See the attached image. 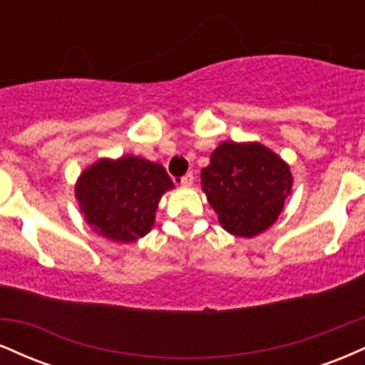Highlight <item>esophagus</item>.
Segmentation results:
<instances>
[{"label": "esophagus", "instance_id": "34e87169", "mask_svg": "<svg viewBox=\"0 0 365 365\" xmlns=\"http://www.w3.org/2000/svg\"><path fill=\"white\" fill-rule=\"evenodd\" d=\"M192 183H194V173H187V175H183L182 178H180V185L182 187H190Z\"/></svg>", "mask_w": 365, "mask_h": 365}]
</instances>
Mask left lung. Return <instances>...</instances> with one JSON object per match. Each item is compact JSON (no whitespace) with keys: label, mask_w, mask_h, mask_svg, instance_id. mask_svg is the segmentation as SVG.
<instances>
[{"label":"left lung","mask_w":365,"mask_h":365,"mask_svg":"<svg viewBox=\"0 0 365 365\" xmlns=\"http://www.w3.org/2000/svg\"><path fill=\"white\" fill-rule=\"evenodd\" d=\"M200 183L220 225L235 237L252 238L282 215L292 192L290 166L259 142H221Z\"/></svg>","instance_id":"8db88e82"}]
</instances>
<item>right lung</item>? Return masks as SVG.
Masks as SVG:
<instances>
[{
    "instance_id": "right-lung-1",
    "label": "right lung",
    "mask_w": 365,
    "mask_h": 365,
    "mask_svg": "<svg viewBox=\"0 0 365 365\" xmlns=\"http://www.w3.org/2000/svg\"><path fill=\"white\" fill-rule=\"evenodd\" d=\"M170 188L173 182L158 163L137 156L103 158L83 170L75 197L96 233L130 244L150 232L159 200Z\"/></svg>"
}]
</instances>
